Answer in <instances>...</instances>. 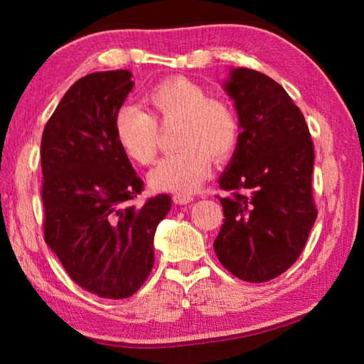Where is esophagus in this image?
Wrapping results in <instances>:
<instances>
[{
    "label": "esophagus",
    "mask_w": 364,
    "mask_h": 364,
    "mask_svg": "<svg viewBox=\"0 0 364 364\" xmlns=\"http://www.w3.org/2000/svg\"><path fill=\"white\" fill-rule=\"evenodd\" d=\"M191 200H193V196H189V194H175L173 196V202L178 205H186Z\"/></svg>",
    "instance_id": "1"
}]
</instances>
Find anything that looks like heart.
<instances>
[{"label":"heart","mask_w":364,"mask_h":364,"mask_svg":"<svg viewBox=\"0 0 364 364\" xmlns=\"http://www.w3.org/2000/svg\"><path fill=\"white\" fill-rule=\"evenodd\" d=\"M147 114L138 107L119 109L114 120L117 144L128 159L149 165L157 156V122H178L176 152L160 160L149 183L159 191L193 193L210 173L212 159H230L239 141V120L230 104L210 100L200 83L188 77L165 78L147 91Z\"/></svg>","instance_id":"1"}]
</instances>
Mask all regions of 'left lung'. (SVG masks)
Returning a JSON list of instances; mask_svg holds the SVG:
<instances>
[{
    "mask_svg": "<svg viewBox=\"0 0 364 364\" xmlns=\"http://www.w3.org/2000/svg\"><path fill=\"white\" fill-rule=\"evenodd\" d=\"M239 117V141L220 188L223 225L213 242L236 278H278L304 250L318 210L311 173L315 149L300 109L262 72L232 69L225 83Z\"/></svg>",
    "mask_w": 364,
    "mask_h": 364,
    "instance_id": "left-lung-1",
    "label": "left lung"
}]
</instances>
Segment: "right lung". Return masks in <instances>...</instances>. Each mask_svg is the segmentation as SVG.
I'll list each match as a JSON object with an SVG mask.
<instances>
[{"label":"right lung","mask_w":364,"mask_h":364,"mask_svg":"<svg viewBox=\"0 0 364 364\" xmlns=\"http://www.w3.org/2000/svg\"><path fill=\"white\" fill-rule=\"evenodd\" d=\"M130 70L90 73L60 100L41 138L45 241L80 287L127 299L154 264V234L168 194L134 205L144 183L117 144L114 120L133 88Z\"/></svg>","instance_id":"obj_1"}]
</instances>
